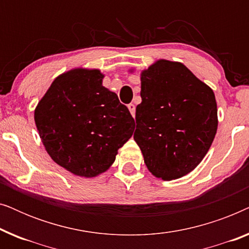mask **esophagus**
Segmentation results:
<instances>
[{"mask_svg":"<svg viewBox=\"0 0 249 249\" xmlns=\"http://www.w3.org/2000/svg\"><path fill=\"white\" fill-rule=\"evenodd\" d=\"M128 108H129V111H130L132 117L135 118V113H136V107H135V105L134 104H129Z\"/></svg>","mask_w":249,"mask_h":249,"instance_id":"esophagus-1","label":"esophagus"}]
</instances>
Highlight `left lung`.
<instances>
[{
	"label": "left lung",
	"mask_w": 249,
	"mask_h": 249,
	"mask_svg": "<svg viewBox=\"0 0 249 249\" xmlns=\"http://www.w3.org/2000/svg\"><path fill=\"white\" fill-rule=\"evenodd\" d=\"M141 96L134 139L148 171L162 180L188 175L217 130L212 88L181 62L160 59L141 72Z\"/></svg>",
	"instance_id": "1"
}]
</instances>
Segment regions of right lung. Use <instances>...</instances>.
Instances as JSON below:
<instances>
[{
  "label": "right lung",
  "mask_w": 249,
  "mask_h": 249,
  "mask_svg": "<svg viewBox=\"0 0 249 249\" xmlns=\"http://www.w3.org/2000/svg\"><path fill=\"white\" fill-rule=\"evenodd\" d=\"M98 69L74 68L57 76L34 112L39 137L56 164L94 178L113 164L135 121Z\"/></svg>",
  "instance_id": "1"
}]
</instances>
